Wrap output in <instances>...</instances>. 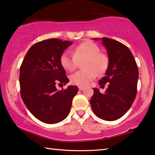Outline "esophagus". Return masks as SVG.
<instances>
[{
	"label": "esophagus",
	"mask_w": 155,
	"mask_h": 155,
	"mask_svg": "<svg viewBox=\"0 0 155 155\" xmlns=\"http://www.w3.org/2000/svg\"><path fill=\"white\" fill-rule=\"evenodd\" d=\"M84 88H85V87H83V86L78 87V90H79V91H83V90H84Z\"/></svg>",
	"instance_id": "34e87169"
}]
</instances>
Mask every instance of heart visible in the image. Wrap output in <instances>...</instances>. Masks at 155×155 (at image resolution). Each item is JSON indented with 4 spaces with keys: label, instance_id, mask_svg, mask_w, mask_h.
Listing matches in <instances>:
<instances>
[{
    "label": "heart",
    "instance_id": "b5f03b06",
    "mask_svg": "<svg viewBox=\"0 0 155 155\" xmlns=\"http://www.w3.org/2000/svg\"><path fill=\"white\" fill-rule=\"evenodd\" d=\"M100 48L91 41H85L73 49V54L63 52L60 58V63L65 70L73 71L77 68L78 61L84 60L82 63L83 70L77 71L70 76V81L78 86H86L97 77L107 70L108 58L107 55L100 52Z\"/></svg>",
    "mask_w": 155,
    "mask_h": 155
}]
</instances>
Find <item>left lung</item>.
I'll return each instance as SVG.
<instances>
[{
	"mask_svg": "<svg viewBox=\"0 0 155 155\" xmlns=\"http://www.w3.org/2000/svg\"><path fill=\"white\" fill-rule=\"evenodd\" d=\"M101 40L107 51L108 66L99 84L104 86L108 84V87L104 94L96 87L93 88L91 105L98 117L113 121L120 118L132 105L137 93L138 70L134 58L127 46L107 38Z\"/></svg>",
	"mask_w": 155,
	"mask_h": 155,
	"instance_id": "obj_1",
	"label": "left lung"
}]
</instances>
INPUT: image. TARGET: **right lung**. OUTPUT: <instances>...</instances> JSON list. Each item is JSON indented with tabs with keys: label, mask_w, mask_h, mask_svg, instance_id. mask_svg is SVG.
Returning a JSON list of instances; mask_svg holds the SVG:
<instances>
[{
	"label": "right lung",
	"mask_w": 155,
	"mask_h": 155,
	"mask_svg": "<svg viewBox=\"0 0 155 155\" xmlns=\"http://www.w3.org/2000/svg\"><path fill=\"white\" fill-rule=\"evenodd\" d=\"M71 41L48 39L37 42L28 51L20 67L22 100L32 114L47 124L63 121L70 114L78 87L58 91L56 84L69 82L60 58Z\"/></svg>",
	"instance_id": "right-lung-1"
}]
</instances>
